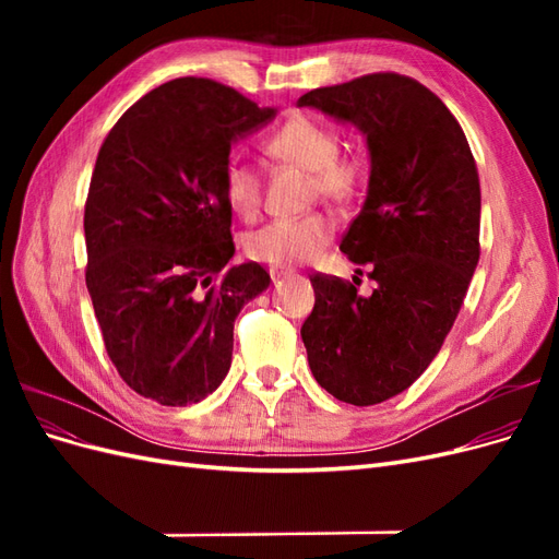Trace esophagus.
<instances>
[{"instance_id": "obj_1", "label": "esophagus", "mask_w": 559, "mask_h": 559, "mask_svg": "<svg viewBox=\"0 0 559 559\" xmlns=\"http://www.w3.org/2000/svg\"><path fill=\"white\" fill-rule=\"evenodd\" d=\"M294 277L292 270H284V267H270V280L273 282H282V280H289Z\"/></svg>"}]
</instances>
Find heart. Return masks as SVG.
<instances>
[{"mask_svg":"<svg viewBox=\"0 0 559 559\" xmlns=\"http://www.w3.org/2000/svg\"><path fill=\"white\" fill-rule=\"evenodd\" d=\"M265 154L302 173H310L312 193L345 202L357 195L361 186V167L337 158L341 140L337 134L310 116H294L265 140ZM224 198L228 207L253 218L261 210V177L249 163L230 160L224 170ZM335 233L333 216L312 212L300 218H277L245 238V251L253 261L275 267H292L312 261Z\"/></svg>","mask_w":559,"mask_h":559,"instance_id":"b5f03b06","label":"heart"}]
</instances>
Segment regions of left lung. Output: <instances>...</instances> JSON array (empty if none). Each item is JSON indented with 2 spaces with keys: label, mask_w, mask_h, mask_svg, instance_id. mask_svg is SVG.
<instances>
[{
  "label": "left lung",
  "mask_w": 559,
  "mask_h": 559,
  "mask_svg": "<svg viewBox=\"0 0 559 559\" xmlns=\"http://www.w3.org/2000/svg\"><path fill=\"white\" fill-rule=\"evenodd\" d=\"M357 128L368 146L364 207L341 242L378 289L310 277L300 329L314 380L337 401L376 405L408 389L441 349L480 259V181L450 109L401 74H368L298 99ZM359 273V270H357Z\"/></svg>",
  "instance_id": "8db88e82"
}]
</instances>
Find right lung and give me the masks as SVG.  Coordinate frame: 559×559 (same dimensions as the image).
I'll return each instance as SVG.
<instances>
[{"instance_id": "add662e5", "label": "right lung", "mask_w": 559, "mask_h": 559, "mask_svg": "<svg viewBox=\"0 0 559 559\" xmlns=\"http://www.w3.org/2000/svg\"><path fill=\"white\" fill-rule=\"evenodd\" d=\"M275 116L183 76L138 99L99 148L83 214L86 286L111 364L144 399L212 394L233 361L235 317L267 289L259 263L226 267L224 170L230 146Z\"/></svg>"}]
</instances>
